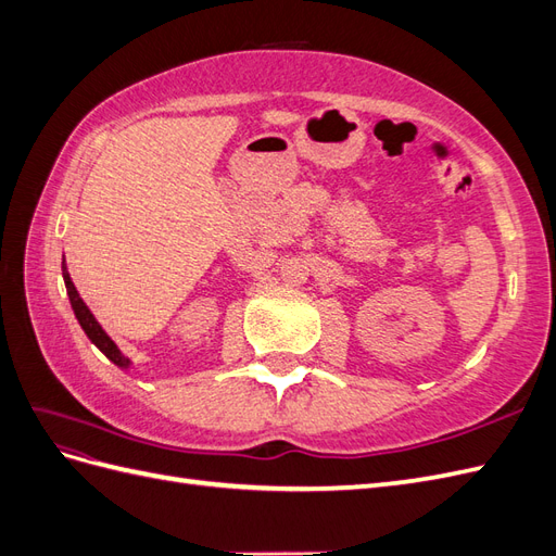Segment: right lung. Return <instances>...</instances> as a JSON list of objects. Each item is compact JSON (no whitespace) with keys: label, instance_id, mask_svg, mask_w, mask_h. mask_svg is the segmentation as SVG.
<instances>
[{"label":"right lung","instance_id":"obj_1","mask_svg":"<svg viewBox=\"0 0 556 556\" xmlns=\"http://www.w3.org/2000/svg\"><path fill=\"white\" fill-rule=\"evenodd\" d=\"M62 278H64V285H66V294H70V301H72L74 315H76V319H78V325L83 327V331L88 333V339H90L99 350H102L104 355H106L115 366L129 368L131 362L123 355L121 350H117V345L111 341V336L102 329V325L97 323L94 315H92L90 308L86 306V301H83V299L78 296V292H76V288H74V282H72V276H70V271H66V264H64V262H62Z\"/></svg>","mask_w":556,"mask_h":556}]
</instances>
